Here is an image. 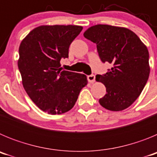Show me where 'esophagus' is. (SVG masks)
Returning a JSON list of instances; mask_svg holds the SVG:
<instances>
[{"label": "esophagus", "instance_id": "34e87169", "mask_svg": "<svg viewBox=\"0 0 157 157\" xmlns=\"http://www.w3.org/2000/svg\"><path fill=\"white\" fill-rule=\"evenodd\" d=\"M87 78H88V81L90 82V83H93L95 82V75H88Z\"/></svg>", "mask_w": 157, "mask_h": 157}]
</instances>
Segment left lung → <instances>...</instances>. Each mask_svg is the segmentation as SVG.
I'll list each match as a JSON object with an SVG mask.
<instances>
[{
	"label": "left lung",
	"mask_w": 157,
	"mask_h": 157,
	"mask_svg": "<svg viewBox=\"0 0 157 157\" xmlns=\"http://www.w3.org/2000/svg\"><path fill=\"white\" fill-rule=\"evenodd\" d=\"M83 35L97 44L101 61L112 64L106 74L96 76V80L106 87V94L99 103L110 111L127 109L141 94L149 78L147 47L134 32L124 27L98 24L90 27Z\"/></svg>",
	"instance_id": "obj_1"
}]
</instances>
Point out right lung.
<instances>
[{
    "label": "right lung",
    "mask_w": 157,
    "mask_h": 157,
    "mask_svg": "<svg viewBox=\"0 0 157 157\" xmlns=\"http://www.w3.org/2000/svg\"><path fill=\"white\" fill-rule=\"evenodd\" d=\"M82 30L73 25L41 26L19 45L18 67L23 87L33 102L48 114L71 110L87 85L85 75L60 67V60L68 58L70 45Z\"/></svg>",
    "instance_id": "obj_1"
}]
</instances>
